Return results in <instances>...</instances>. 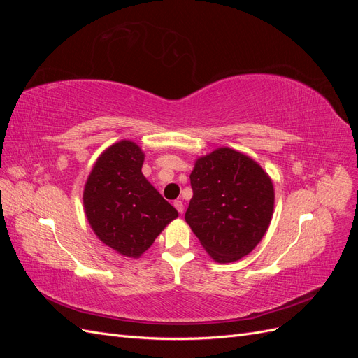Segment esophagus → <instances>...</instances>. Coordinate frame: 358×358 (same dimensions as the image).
I'll return each instance as SVG.
<instances>
[{
  "label": "esophagus",
  "mask_w": 358,
  "mask_h": 358,
  "mask_svg": "<svg viewBox=\"0 0 358 358\" xmlns=\"http://www.w3.org/2000/svg\"><path fill=\"white\" fill-rule=\"evenodd\" d=\"M173 206H175L176 208V210L182 215L183 213V203L180 201V200H176V201H173Z\"/></svg>",
  "instance_id": "1"
}]
</instances>
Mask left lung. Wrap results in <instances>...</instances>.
<instances>
[{
  "label": "left lung",
  "mask_w": 358,
  "mask_h": 358,
  "mask_svg": "<svg viewBox=\"0 0 358 358\" xmlns=\"http://www.w3.org/2000/svg\"><path fill=\"white\" fill-rule=\"evenodd\" d=\"M185 221L216 263H233L262 242L275 208L273 182L239 150L218 148L196 159Z\"/></svg>",
  "instance_id": "1"
}]
</instances>
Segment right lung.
I'll list each match as a JSON object with an SVG mask.
<instances>
[{"label": "right lung", "instance_id": "obj_1", "mask_svg": "<svg viewBox=\"0 0 358 358\" xmlns=\"http://www.w3.org/2000/svg\"><path fill=\"white\" fill-rule=\"evenodd\" d=\"M145 152L119 140L96 158L83 189V209L95 236L115 252L140 258L178 210L143 176Z\"/></svg>", "mask_w": 358, "mask_h": 358}]
</instances>
